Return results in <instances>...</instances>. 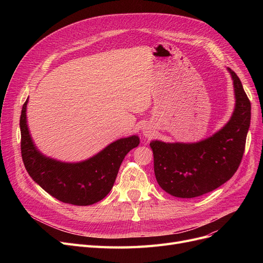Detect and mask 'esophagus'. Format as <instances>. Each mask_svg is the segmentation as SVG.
<instances>
[{
    "instance_id": "1",
    "label": "esophagus",
    "mask_w": 263,
    "mask_h": 263,
    "mask_svg": "<svg viewBox=\"0 0 263 263\" xmlns=\"http://www.w3.org/2000/svg\"><path fill=\"white\" fill-rule=\"evenodd\" d=\"M143 133H144V135L147 136V137H151V135H154V131L151 130L150 128H148V127L143 128Z\"/></svg>"
}]
</instances>
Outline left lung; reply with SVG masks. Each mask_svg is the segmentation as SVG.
I'll use <instances>...</instances> for the list:
<instances>
[{
    "mask_svg": "<svg viewBox=\"0 0 263 263\" xmlns=\"http://www.w3.org/2000/svg\"><path fill=\"white\" fill-rule=\"evenodd\" d=\"M228 71L236 107L223 129L198 143H150L157 181L175 197L201 196L224 184L239 168L251 123V101L236 72L230 68Z\"/></svg>",
    "mask_w": 263,
    "mask_h": 263,
    "instance_id": "obj_1",
    "label": "left lung"
}]
</instances>
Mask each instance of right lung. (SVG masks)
<instances>
[{
	"instance_id": "1",
	"label": "right lung",
	"mask_w": 263,
	"mask_h": 263,
	"mask_svg": "<svg viewBox=\"0 0 263 263\" xmlns=\"http://www.w3.org/2000/svg\"><path fill=\"white\" fill-rule=\"evenodd\" d=\"M26 104L27 100L20 116L21 156L33 180L65 203L89 205L103 199L114 185L124 157L139 146V136L117 140L83 162H60L47 158L35 147L26 123Z\"/></svg>"
}]
</instances>
